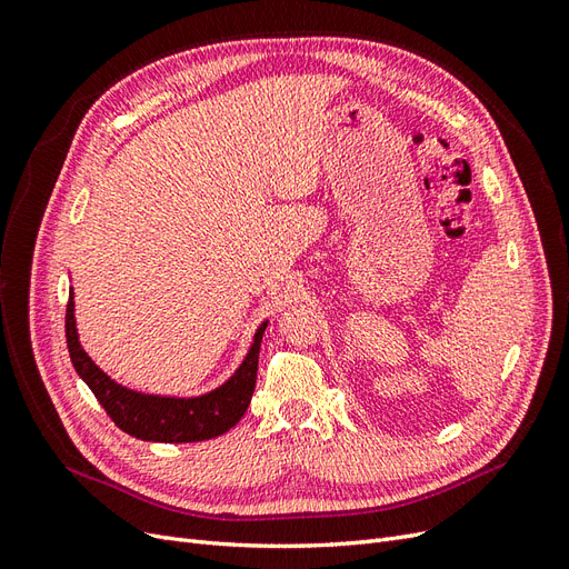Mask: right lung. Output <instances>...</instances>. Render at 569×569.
I'll return each mask as SVG.
<instances>
[{"mask_svg":"<svg viewBox=\"0 0 569 569\" xmlns=\"http://www.w3.org/2000/svg\"><path fill=\"white\" fill-rule=\"evenodd\" d=\"M73 311L76 301L71 289L66 306L68 353H71L73 368L82 377V382L92 389L101 408L107 410V416L126 435L142 441L189 443L226 435L230 427L242 420L253 396L258 351H261V339L268 322H261V327H258L247 358L226 385H220L209 393L192 396V399H176V396L132 391L113 382L104 370H99L94 360L80 347Z\"/></svg>","mask_w":569,"mask_h":569,"instance_id":"add662e5","label":"right lung"}]
</instances>
